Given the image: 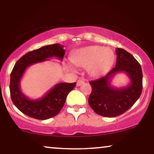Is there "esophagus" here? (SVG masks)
I'll return each mask as SVG.
<instances>
[{
	"label": "esophagus",
	"mask_w": 154,
	"mask_h": 154,
	"mask_svg": "<svg viewBox=\"0 0 154 154\" xmlns=\"http://www.w3.org/2000/svg\"><path fill=\"white\" fill-rule=\"evenodd\" d=\"M84 83H85V81L82 80V79H79V80H77V87H79V86L83 85Z\"/></svg>",
	"instance_id": "obj_1"
}]
</instances>
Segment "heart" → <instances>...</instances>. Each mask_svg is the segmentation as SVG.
Wrapping results in <instances>:
<instances>
[{"label": "heart", "instance_id": "obj_1", "mask_svg": "<svg viewBox=\"0 0 154 154\" xmlns=\"http://www.w3.org/2000/svg\"><path fill=\"white\" fill-rule=\"evenodd\" d=\"M71 60L77 67H89V72L94 77H100L109 70L115 60V54L111 49L100 46H86L76 50L71 56ZM69 68L75 71L72 65Z\"/></svg>", "mask_w": 154, "mask_h": 154}]
</instances>
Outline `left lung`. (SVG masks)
Instances as JSON below:
<instances>
[{
	"instance_id": "obj_1",
	"label": "left lung",
	"mask_w": 154,
	"mask_h": 154,
	"mask_svg": "<svg viewBox=\"0 0 154 154\" xmlns=\"http://www.w3.org/2000/svg\"><path fill=\"white\" fill-rule=\"evenodd\" d=\"M116 65L104 77L89 82L92 91L89 104L100 116L114 118L123 114L134 105L142 91V70L134 56L122 48H117ZM125 72L131 82L127 87L116 88L110 84L117 73Z\"/></svg>"
}]
</instances>
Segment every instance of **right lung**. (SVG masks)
Returning a JSON list of instances; mask_svg holds the SVG:
<instances>
[{
  "mask_svg": "<svg viewBox=\"0 0 154 154\" xmlns=\"http://www.w3.org/2000/svg\"><path fill=\"white\" fill-rule=\"evenodd\" d=\"M65 53L62 45H48L28 52L15 63L10 74V96L14 105L24 114L37 120H46L56 116L62 109L67 94L74 89L76 82L57 84L43 97L34 100L24 95L20 86L22 76L28 67L49 60L48 58L53 57L62 60Z\"/></svg>",
  "mask_w": 154,
  "mask_h": 154,
  "instance_id": "add662e5",
  "label": "right lung"
}]
</instances>
